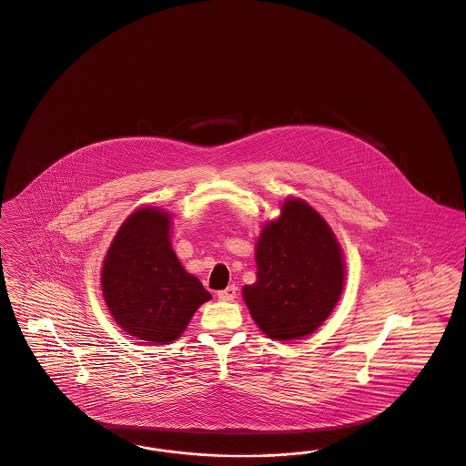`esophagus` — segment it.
Returning a JSON list of instances; mask_svg holds the SVG:
<instances>
[{
  "label": "esophagus",
  "instance_id": "34e87169",
  "mask_svg": "<svg viewBox=\"0 0 466 466\" xmlns=\"http://www.w3.org/2000/svg\"><path fill=\"white\" fill-rule=\"evenodd\" d=\"M217 296H218V299H222V301H234L236 296H238V288H236V286H228L227 289L218 290Z\"/></svg>",
  "mask_w": 466,
  "mask_h": 466
}]
</instances>
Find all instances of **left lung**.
<instances>
[{"instance_id":"1","label":"left lung","mask_w":466,"mask_h":466,"mask_svg":"<svg viewBox=\"0 0 466 466\" xmlns=\"http://www.w3.org/2000/svg\"><path fill=\"white\" fill-rule=\"evenodd\" d=\"M257 282L242 298L273 340L313 334L338 306L346 282L344 253L330 225L305 199L289 196L257 241Z\"/></svg>"}]
</instances>
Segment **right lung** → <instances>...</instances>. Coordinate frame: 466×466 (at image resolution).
<instances>
[{
    "mask_svg": "<svg viewBox=\"0 0 466 466\" xmlns=\"http://www.w3.org/2000/svg\"><path fill=\"white\" fill-rule=\"evenodd\" d=\"M172 215L158 207L132 211L116 230L101 267V290L116 325L147 344L180 338L196 309L211 299L178 261Z\"/></svg>",
    "mask_w": 466,
    "mask_h": 466,
    "instance_id": "obj_1",
    "label": "right lung"
}]
</instances>
